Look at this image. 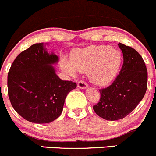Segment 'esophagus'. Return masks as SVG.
I'll return each instance as SVG.
<instances>
[{
    "mask_svg": "<svg viewBox=\"0 0 156 156\" xmlns=\"http://www.w3.org/2000/svg\"><path fill=\"white\" fill-rule=\"evenodd\" d=\"M78 87L81 89H86L87 87V84L84 81H79L78 82Z\"/></svg>",
    "mask_w": 156,
    "mask_h": 156,
    "instance_id": "1",
    "label": "esophagus"
}]
</instances>
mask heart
Returning <instances> with one entry per match:
<instances>
[{
    "instance_id": "heart-1",
    "label": "heart",
    "mask_w": 156,
    "mask_h": 156,
    "mask_svg": "<svg viewBox=\"0 0 156 156\" xmlns=\"http://www.w3.org/2000/svg\"><path fill=\"white\" fill-rule=\"evenodd\" d=\"M121 64L120 52L108 45H99L78 50L71 61L63 59L61 68L70 76H75L77 70L89 72L90 79L94 84L105 86L115 79Z\"/></svg>"
}]
</instances>
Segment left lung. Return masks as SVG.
I'll list each match as a JSON object with an SVG mask.
<instances>
[{"mask_svg": "<svg viewBox=\"0 0 156 156\" xmlns=\"http://www.w3.org/2000/svg\"><path fill=\"white\" fill-rule=\"evenodd\" d=\"M122 69L111 85L99 90L100 98L93 106L97 115L108 121L124 119L136 107L147 89V69L140 53L122 43Z\"/></svg>", "mask_w": 156, "mask_h": 156, "instance_id": "obj_1", "label": "left lung"}]
</instances>
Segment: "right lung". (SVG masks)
<instances>
[{"label": "right lung", "instance_id": "1", "mask_svg": "<svg viewBox=\"0 0 156 156\" xmlns=\"http://www.w3.org/2000/svg\"><path fill=\"white\" fill-rule=\"evenodd\" d=\"M46 44L31 45L17 56L7 75L8 96L15 111L32 123L46 124L61 115L67 94L77 84L62 81L51 64L59 58L49 54Z\"/></svg>", "mask_w": 156, "mask_h": 156}]
</instances>
